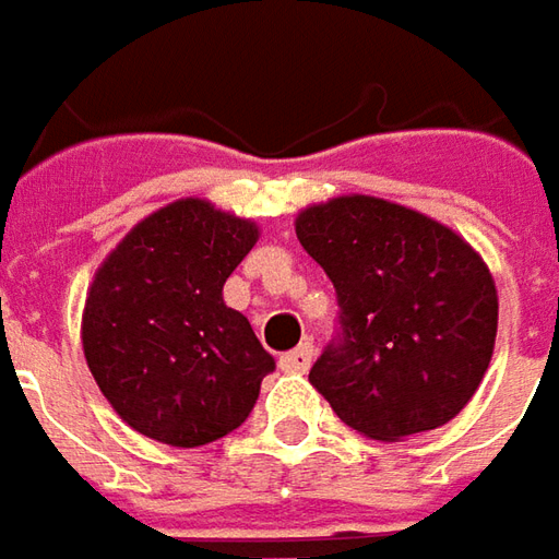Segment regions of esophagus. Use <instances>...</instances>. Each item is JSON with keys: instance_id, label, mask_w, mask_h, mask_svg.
Segmentation results:
<instances>
[{"instance_id": "esophagus-1", "label": "esophagus", "mask_w": 559, "mask_h": 559, "mask_svg": "<svg viewBox=\"0 0 559 559\" xmlns=\"http://www.w3.org/2000/svg\"><path fill=\"white\" fill-rule=\"evenodd\" d=\"M311 360H314V345L302 343L294 352H287L284 358H281V370H287V373H306L311 367Z\"/></svg>"}]
</instances>
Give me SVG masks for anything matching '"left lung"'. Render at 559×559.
<instances>
[{
	"instance_id": "8db88e82",
	"label": "left lung",
	"mask_w": 559,
	"mask_h": 559,
	"mask_svg": "<svg viewBox=\"0 0 559 559\" xmlns=\"http://www.w3.org/2000/svg\"><path fill=\"white\" fill-rule=\"evenodd\" d=\"M296 238L336 287V333L309 373L333 413L376 440L450 423L496 345L484 260L447 226L370 195L302 211Z\"/></svg>"
}]
</instances>
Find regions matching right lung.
<instances>
[{
  "instance_id": "1",
  "label": "right lung",
  "mask_w": 559,
  "mask_h": 559,
  "mask_svg": "<svg viewBox=\"0 0 559 559\" xmlns=\"http://www.w3.org/2000/svg\"><path fill=\"white\" fill-rule=\"evenodd\" d=\"M253 245V223L186 199L136 223L97 269L82 345L134 431L201 447L250 416L275 358L223 302V284Z\"/></svg>"
}]
</instances>
